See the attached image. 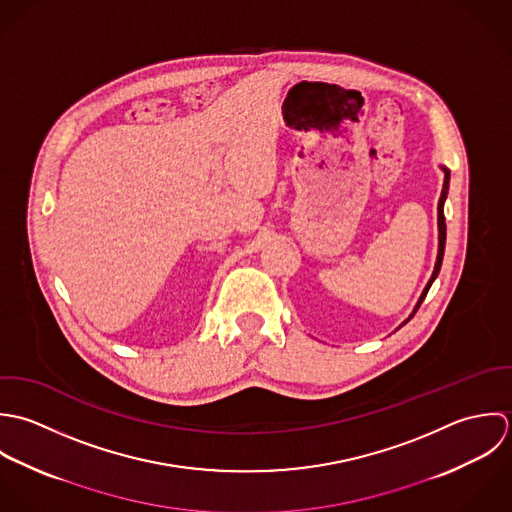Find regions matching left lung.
Returning <instances> with one entry per match:
<instances>
[{
	"instance_id": "left-lung-1",
	"label": "left lung",
	"mask_w": 512,
	"mask_h": 512,
	"mask_svg": "<svg viewBox=\"0 0 512 512\" xmlns=\"http://www.w3.org/2000/svg\"><path fill=\"white\" fill-rule=\"evenodd\" d=\"M441 170H443V174H445V180H443V190H441V198H439V204H437V227H439V249H437V261H435V269H433V273H431V279H429V283L425 285V289H423V293H421V297H419L417 305H415V308H413L411 316L415 314V310H417L419 305L423 303V299H425V295H427L429 287H431V285H433V281L437 279V275H439V269H441V261H443V251H445V235H447V227H445V215H443V204H445V200H447V192H449V170H447L445 166H441ZM411 316H409V318H411ZM408 320H406V322H408Z\"/></svg>"
}]
</instances>
